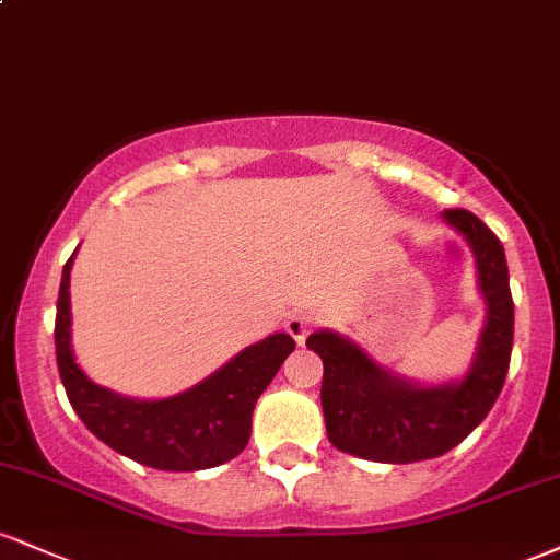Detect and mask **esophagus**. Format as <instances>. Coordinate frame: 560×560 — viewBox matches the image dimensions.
Here are the masks:
<instances>
[{"label":"esophagus","mask_w":560,"mask_h":560,"mask_svg":"<svg viewBox=\"0 0 560 560\" xmlns=\"http://www.w3.org/2000/svg\"><path fill=\"white\" fill-rule=\"evenodd\" d=\"M284 329L292 334L294 342L305 345L307 334H311V329H313V318L307 316V313H292V316L284 320Z\"/></svg>","instance_id":"1"}]
</instances>
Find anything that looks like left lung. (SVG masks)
Returning a JSON list of instances; mask_svg holds the SVG:
<instances>
[{
    "label": "left lung",
    "mask_w": 560,
    "mask_h": 560,
    "mask_svg": "<svg viewBox=\"0 0 560 560\" xmlns=\"http://www.w3.org/2000/svg\"><path fill=\"white\" fill-rule=\"evenodd\" d=\"M442 221L471 247L485 298V326L474 361L453 382L419 384L384 369L345 334L313 331L307 347L324 361L320 405L326 434L342 453L376 464L440 458L485 421L503 389L513 347L505 249L468 210H445Z\"/></svg>",
    "instance_id": "1"
}]
</instances>
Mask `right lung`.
<instances>
[{
	"instance_id": "add662e5",
	"label": "right lung",
	"mask_w": 560,
	"mask_h": 560,
	"mask_svg": "<svg viewBox=\"0 0 560 560\" xmlns=\"http://www.w3.org/2000/svg\"><path fill=\"white\" fill-rule=\"evenodd\" d=\"M73 258L75 253L62 268L55 350L62 387L83 427L115 453L160 471H202L236 458L249 442L255 402L294 350V339L276 331L244 347L195 387L163 400L118 395L94 384L75 363L70 342Z\"/></svg>"
}]
</instances>
